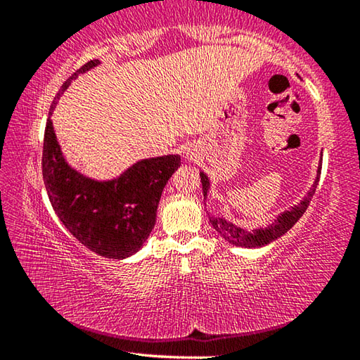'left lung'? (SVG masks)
<instances>
[{
  "label": "left lung",
  "mask_w": 360,
  "mask_h": 360,
  "mask_svg": "<svg viewBox=\"0 0 360 360\" xmlns=\"http://www.w3.org/2000/svg\"><path fill=\"white\" fill-rule=\"evenodd\" d=\"M321 167L318 168V176H316V181L313 187L309 188L300 205H297L290 211H284L283 214H279L275 221H273L268 227L265 229H255V230H245L241 227H236L233 222L225 221L222 217H210V222L219 235L222 236L225 241H229L230 245L233 246H241V248H262L270 245L271 241L278 240L279 236H283L285 231L290 230L297 224L298 219L303 216V212L307 211L309 202H311L313 195L316 192V187H318L319 176H321ZM200 178H202V186H203V197L206 198L210 191V179L203 172H200Z\"/></svg>",
  "instance_id": "obj_1"
}]
</instances>
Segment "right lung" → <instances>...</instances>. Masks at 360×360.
I'll return each instance as SVG.
<instances>
[{"label":"right lung","mask_w":360,"mask_h":360,"mask_svg":"<svg viewBox=\"0 0 360 360\" xmlns=\"http://www.w3.org/2000/svg\"><path fill=\"white\" fill-rule=\"evenodd\" d=\"M96 65L100 60H90L66 79L49 115L72 79ZM179 165V155L144 158L119 178L94 181L68 165L51 117L46 122L42 178L52 208L79 243L103 257L125 259L141 249L155 225L163 188Z\"/></svg>","instance_id":"add662e5"}]
</instances>
